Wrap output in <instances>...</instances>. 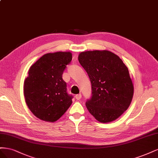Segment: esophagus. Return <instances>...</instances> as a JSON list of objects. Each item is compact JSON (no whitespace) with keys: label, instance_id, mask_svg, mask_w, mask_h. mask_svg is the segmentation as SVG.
<instances>
[{"label":"esophagus","instance_id":"1","mask_svg":"<svg viewBox=\"0 0 158 158\" xmlns=\"http://www.w3.org/2000/svg\"><path fill=\"white\" fill-rule=\"evenodd\" d=\"M81 97H82V96H81V94H79L75 95V98L77 99V100H79L81 98Z\"/></svg>","mask_w":158,"mask_h":158}]
</instances>
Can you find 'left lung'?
Here are the masks:
<instances>
[{"mask_svg":"<svg viewBox=\"0 0 158 158\" xmlns=\"http://www.w3.org/2000/svg\"><path fill=\"white\" fill-rule=\"evenodd\" d=\"M78 60L92 86L86 108L100 123L115 121L128 109L133 97L128 68L118 55L106 50L82 52Z\"/></svg>","mask_w":158,"mask_h":158,"instance_id":"left-lung-1","label":"left lung"}]
</instances>
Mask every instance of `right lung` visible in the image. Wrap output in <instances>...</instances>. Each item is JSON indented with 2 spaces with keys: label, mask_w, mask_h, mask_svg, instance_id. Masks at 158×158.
<instances>
[{
  "label": "right lung",
  "mask_w": 158,
  "mask_h": 158,
  "mask_svg": "<svg viewBox=\"0 0 158 158\" xmlns=\"http://www.w3.org/2000/svg\"><path fill=\"white\" fill-rule=\"evenodd\" d=\"M72 60L70 52L47 53L30 67L24 80L23 94L27 106L37 118L55 122L72 104L62 74Z\"/></svg>",
  "instance_id": "add662e5"
}]
</instances>
